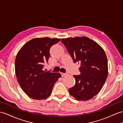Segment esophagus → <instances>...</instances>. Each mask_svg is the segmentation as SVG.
I'll list each match as a JSON object with an SVG mask.
<instances>
[{"label": "esophagus", "instance_id": "obj_1", "mask_svg": "<svg viewBox=\"0 0 123 123\" xmlns=\"http://www.w3.org/2000/svg\"><path fill=\"white\" fill-rule=\"evenodd\" d=\"M67 75V74H66V73H61V75H62V76H65V75Z\"/></svg>", "mask_w": 123, "mask_h": 123}]
</instances>
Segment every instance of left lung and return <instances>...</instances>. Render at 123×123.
I'll use <instances>...</instances> for the list:
<instances>
[{
	"label": "left lung",
	"mask_w": 123,
	"mask_h": 123,
	"mask_svg": "<svg viewBox=\"0 0 123 123\" xmlns=\"http://www.w3.org/2000/svg\"><path fill=\"white\" fill-rule=\"evenodd\" d=\"M61 41L74 63L80 64V75H73L76 83L68 89L78 101H87L98 93L108 75V59L105 50L87 37H68Z\"/></svg>",
	"instance_id": "1"
}]
</instances>
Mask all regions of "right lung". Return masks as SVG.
<instances>
[{
  "label": "right lung",
  "mask_w": 123,
  "mask_h": 123,
  "mask_svg": "<svg viewBox=\"0 0 123 123\" xmlns=\"http://www.w3.org/2000/svg\"><path fill=\"white\" fill-rule=\"evenodd\" d=\"M60 38H35L29 40L18 51L15 60L17 80L27 95L35 100L49 97L61 75L43 70L48 63L50 49Z\"/></svg>",
  "instance_id": "obj_1"
}]
</instances>
